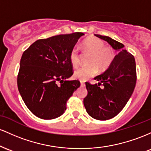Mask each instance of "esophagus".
I'll return each instance as SVG.
<instances>
[{"label":"esophagus","instance_id":"esophagus-1","mask_svg":"<svg viewBox=\"0 0 151 151\" xmlns=\"http://www.w3.org/2000/svg\"><path fill=\"white\" fill-rule=\"evenodd\" d=\"M81 86H82V87H84V86H85V83L84 82H81Z\"/></svg>","mask_w":151,"mask_h":151}]
</instances>
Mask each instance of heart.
Listing matches in <instances>:
<instances>
[{"label": "heart", "instance_id": "b5f03b06", "mask_svg": "<svg viewBox=\"0 0 151 151\" xmlns=\"http://www.w3.org/2000/svg\"><path fill=\"white\" fill-rule=\"evenodd\" d=\"M84 47L91 53L89 63L91 65H85L76 69L73 76L77 80L85 81L93 77L98 72V68L100 70L103 71L112 64L115 58L113 50L110 47H105V43L101 39L89 37L83 42ZM69 60L73 67L79 64V52L77 46L71 49L69 54Z\"/></svg>", "mask_w": 151, "mask_h": 151}]
</instances>
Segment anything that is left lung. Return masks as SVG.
I'll return each mask as SVG.
<instances>
[{"mask_svg": "<svg viewBox=\"0 0 151 151\" xmlns=\"http://www.w3.org/2000/svg\"><path fill=\"white\" fill-rule=\"evenodd\" d=\"M95 35L118 51L107 70L94 78L99 81L98 84L86 83L88 95L83 104L86 111L95 119L106 121L121 112L133 94L136 83V66L134 57L124 48L123 44L108 36Z\"/></svg>", "mask_w": 151, "mask_h": 151, "instance_id": "8db88e82", "label": "left lung"}]
</instances>
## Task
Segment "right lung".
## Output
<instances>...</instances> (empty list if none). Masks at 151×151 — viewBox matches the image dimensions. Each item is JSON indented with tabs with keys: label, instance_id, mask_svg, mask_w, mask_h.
Listing matches in <instances>:
<instances>
[{
	"label": "right lung",
	"instance_id": "1",
	"mask_svg": "<svg viewBox=\"0 0 151 151\" xmlns=\"http://www.w3.org/2000/svg\"><path fill=\"white\" fill-rule=\"evenodd\" d=\"M84 33L58 35L34 42L23 52L18 75V88L25 104L35 116L50 120L66 110V102L81 86L67 81L73 75L71 49Z\"/></svg>",
	"mask_w": 151,
	"mask_h": 151
}]
</instances>
